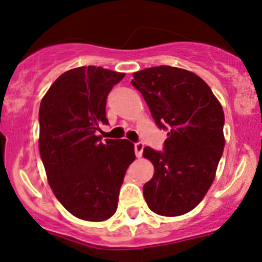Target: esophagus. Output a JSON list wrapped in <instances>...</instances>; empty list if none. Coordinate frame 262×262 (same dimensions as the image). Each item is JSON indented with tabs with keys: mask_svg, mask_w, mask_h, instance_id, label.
Returning <instances> with one entry per match:
<instances>
[{
	"mask_svg": "<svg viewBox=\"0 0 262 262\" xmlns=\"http://www.w3.org/2000/svg\"><path fill=\"white\" fill-rule=\"evenodd\" d=\"M143 148H144V144L142 142H136V143H135V153H136V156L138 157V158H140V157L142 156Z\"/></svg>",
	"mask_w": 262,
	"mask_h": 262,
	"instance_id": "esophagus-1",
	"label": "esophagus"
}]
</instances>
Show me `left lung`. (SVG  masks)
Instances as JSON below:
<instances>
[{"instance_id":"8db88e82","label":"left lung","mask_w":262,"mask_h":262,"mask_svg":"<svg viewBox=\"0 0 262 262\" xmlns=\"http://www.w3.org/2000/svg\"><path fill=\"white\" fill-rule=\"evenodd\" d=\"M159 128L168 131L163 150L144 147L155 174L143 186L149 210L167 217L195 208L214 179L224 147L222 105L204 79L171 66L134 73Z\"/></svg>"}]
</instances>
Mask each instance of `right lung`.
Returning a JSON list of instances; mask_svg holds the SVG:
<instances>
[{"label": "right lung", "instance_id": "1", "mask_svg": "<svg viewBox=\"0 0 262 262\" xmlns=\"http://www.w3.org/2000/svg\"><path fill=\"white\" fill-rule=\"evenodd\" d=\"M125 73L97 66L64 72L39 109V150L46 177L61 205L77 218L100 222L116 212L119 191L135 161L127 140L101 142L106 99Z\"/></svg>", "mask_w": 262, "mask_h": 262}]
</instances>
